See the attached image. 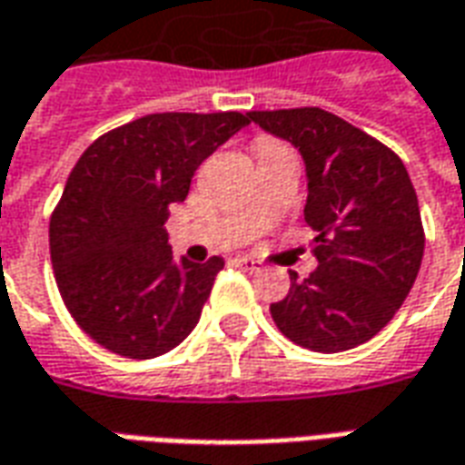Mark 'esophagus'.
Wrapping results in <instances>:
<instances>
[{
    "label": "esophagus",
    "mask_w": 465,
    "mask_h": 465,
    "mask_svg": "<svg viewBox=\"0 0 465 465\" xmlns=\"http://www.w3.org/2000/svg\"><path fill=\"white\" fill-rule=\"evenodd\" d=\"M233 263H236L239 269H243V272H259V266H262V263L256 262V259H252V256H236Z\"/></svg>",
    "instance_id": "34e87169"
}]
</instances>
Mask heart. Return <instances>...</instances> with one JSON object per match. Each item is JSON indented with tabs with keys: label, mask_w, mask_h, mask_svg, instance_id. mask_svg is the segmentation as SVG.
Instances as JSON below:
<instances>
[{
	"label": "heart",
	"mask_w": 465,
	"mask_h": 465,
	"mask_svg": "<svg viewBox=\"0 0 465 465\" xmlns=\"http://www.w3.org/2000/svg\"><path fill=\"white\" fill-rule=\"evenodd\" d=\"M259 143H276V142H272V139H262V142Z\"/></svg>",
	"instance_id": "b5f03b06"
}]
</instances>
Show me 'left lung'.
I'll return each mask as SVG.
<instances>
[{
  "instance_id": "8db88e82",
  "label": "left lung",
  "mask_w": 465,
  "mask_h": 465,
  "mask_svg": "<svg viewBox=\"0 0 465 465\" xmlns=\"http://www.w3.org/2000/svg\"><path fill=\"white\" fill-rule=\"evenodd\" d=\"M292 142L309 179L303 219L316 232L319 269L272 303L279 331L319 353L366 343L393 319L423 259L419 199L389 146L319 106L249 112Z\"/></svg>"
}]
</instances>
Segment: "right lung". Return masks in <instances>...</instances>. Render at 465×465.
I'll return each mask as SVG.
<instances>
[{"label": "right lung", "instance_id": "1", "mask_svg": "<svg viewBox=\"0 0 465 465\" xmlns=\"http://www.w3.org/2000/svg\"><path fill=\"white\" fill-rule=\"evenodd\" d=\"M249 114H149L86 149L49 222L56 286L82 331L112 353L153 359L199 323L222 256L173 259L163 223L193 172Z\"/></svg>", "mask_w": 465, "mask_h": 465}]
</instances>
